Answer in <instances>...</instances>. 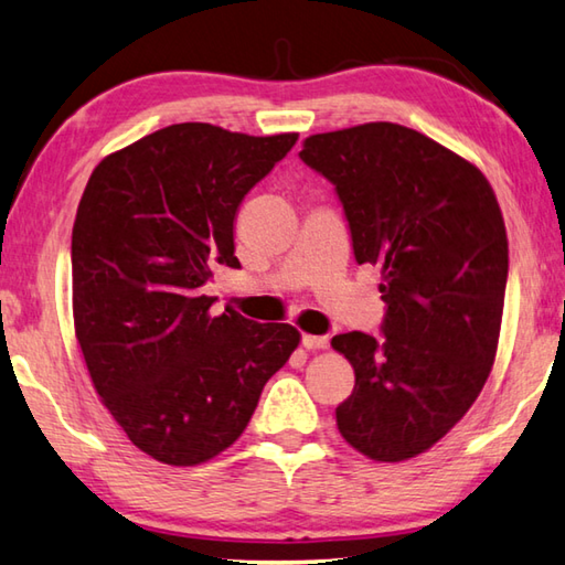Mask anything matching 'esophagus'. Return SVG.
I'll use <instances>...</instances> for the list:
<instances>
[{"instance_id":"obj_1","label":"esophagus","mask_w":565,"mask_h":565,"mask_svg":"<svg viewBox=\"0 0 565 565\" xmlns=\"http://www.w3.org/2000/svg\"><path fill=\"white\" fill-rule=\"evenodd\" d=\"M302 347L305 349H327L329 339L327 337H317V334H302Z\"/></svg>"}]
</instances>
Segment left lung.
<instances>
[{"label": "left lung", "instance_id": "left-lung-1", "mask_svg": "<svg viewBox=\"0 0 565 565\" xmlns=\"http://www.w3.org/2000/svg\"><path fill=\"white\" fill-rule=\"evenodd\" d=\"M302 162L337 186L356 263L381 265L383 342L337 334L354 391L337 408L351 448L403 462L480 396L502 329L509 241L480 167L396 122L310 135Z\"/></svg>", "mask_w": 565, "mask_h": 565}]
</instances>
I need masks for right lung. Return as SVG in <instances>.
I'll return each instance as SVG.
<instances>
[{
	"instance_id": "right-lung-1",
	"label": "right lung",
	"mask_w": 565,
	"mask_h": 565,
	"mask_svg": "<svg viewBox=\"0 0 565 565\" xmlns=\"http://www.w3.org/2000/svg\"><path fill=\"white\" fill-rule=\"evenodd\" d=\"M295 142L179 122L100 159L85 184L73 327L100 403L157 462L194 467L231 448L300 344L292 324L211 315L201 290L216 263L241 265L236 209Z\"/></svg>"
}]
</instances>
